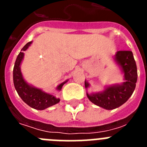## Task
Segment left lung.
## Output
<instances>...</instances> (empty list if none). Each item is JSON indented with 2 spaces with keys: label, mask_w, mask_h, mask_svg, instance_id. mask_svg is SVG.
I'll list each match as a JSON object with an SVG mask.
<instances>
[{
  "label": "left lung",
  "mask_w": 147,
  "mask_h": 147,
  "mask_svg": "<svg viewBox=\"0 0 147 147\" xmlns=\"http://www.w3.org/2000/svg\"><path fill=\"white\" fill-rule=\"evenodd\" d=\"M113 59L124 76V82L105 85L101 92H92L87 96L92 103L105 110H113L125 103L134 92L138 79L137 66L133 54L130 51H119L114 55ZM86 90L90 87L85 81Z\"/></svg>",
  "instance_id": "8db88e82"
}]
</instances>
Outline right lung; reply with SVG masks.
Segmentation results:
<instances>
[{
    "instance_id": "add662e5",
    "label": "right lung",
    "mask_w": 147,
    "mask_h": 147,
    "mask_svg": "<svg viewBox=\"0 0 147 147\" xmlns=\"http://www.w3.org/2000/svg\"><path fill=\"white\" fill-rule=\"evenodd\" d=\"M32 41L28 42L24 45L21 49L22 52L19 53L16 61L15 62V66L13 69V82L15 85V90L18 92L19 96L22 98L23 102L34 109L39 110H43L49 107H51L56 104L59 103L60 99L57 98L54 95L51 93H46L40 88H36L33 85H30L25 80L22 74L20 65L24 58V51L28 49ZM68 80H65L63 82L60 83L56 90L60 91L62 86L65 84Z\"/></svg>"
}]
</instances>
